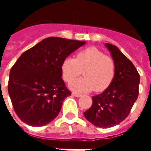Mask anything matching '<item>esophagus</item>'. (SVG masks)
<instances>
[{
	"label": "esophagus",
	"mask_w": 151,
	"mask_h": 151,
	"mask_svg": "<svg viewBox=\"0 0 151 151\" xmlns=\"http://www.w3.org/2000/svg\"><path fill=\"white\" fill-rule=\"evenodd\" d=\"M72 95H73V96H75V97H78V98H79V97H82V94H79V93H76V92H73Z\"/></svg>",
	"instance_id": "obj_1"
}]
</instances>
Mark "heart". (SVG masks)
I'll list each match as a JSON object with an SVG mask.
<instances>
[{"label": "heart", "instance_id": "heart-1", "mask_svg": "<svg viewBox=\"0 0 151 151\" xmlns=\"http://www.w3.org/2000/svg\"><path fill=\"white\" fill-rule=\"evenodd\" d=\"M116 62L95 47H90L77 52L75 58L66 57L60 65L64 81L71 82L83 70L84 77L71 83L70 88L77 92L105 91L116 75Z\"/></svg>", "mask_w": 151, "mask_h": 151}]
</instances>
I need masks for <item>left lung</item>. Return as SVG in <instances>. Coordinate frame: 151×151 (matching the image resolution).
Instances as JSON below:
<instances>
[{
  "label": "left lung",
  "instance_id": "1",
  "mask_svg": "<svg viewBox=\"0 0 151 151\" xmlns=\"http://www.w3.org/2000/svg\"><path fill=\"white\" fill-rule=\"evenodd\" d=\"M106 46L116 62V75L104 91L92 96L91 107L84 112L86 120L99 128H110L122 122L139 93L140 75L135 66L116 46Z\"/></svg>",
  "mask_w": 151,
  "mask_h": 151
}]
</instances>
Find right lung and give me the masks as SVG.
I'll use <instances>...</instances> for the list:
<instances>
[{
    "instance_id": "right-lung-1",
    "label": "right lung",
    "mask_w": 151,
    "mask_h": 151,
    "mask_svg": "<svg viewBox=\"0 0 151 151\" xmlns=\"http://www.w3.org/2000/svg\"><path fill=\"white\" fill-rule=\"evenodd\" d=\"M84 43L49 37L22 54L12 66L8 83L13 108L20 120L39 127L57 116L65 98L71 95L61 78L60 65Z\"/></svg>"
}]
</instances>
